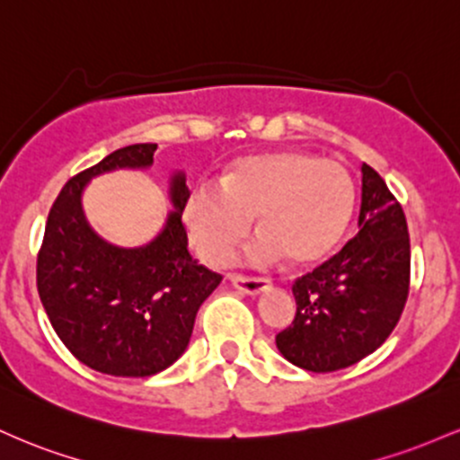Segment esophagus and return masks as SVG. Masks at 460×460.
I'll list each match as a JSON object with an SVG mask.
<instances>
[{"mask_svg": "<svg viewBox=\"0 0 460 460\" xmlns=\"http://www.w3.org/2000/svg\"><path fill=\"white\" fill-rule=\"evenodd\" d=\"M230 282L234 285L239 291L247 293V296H261V293H265L267 288L271 287L270 280H265V278H247V276H230Z\"/></svg>", "mask_w": 460, "mask_h": 460, "instance_id": "34e87169", "label": "esophagus"}]
</instances>
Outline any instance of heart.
<instances>
[{"label": "heart", "instance_id": "1", "mask_svg": "<svg viewBox=\"0 0 460 460\" xmlns=\"http://www.w3.org/2000/svg\"><path fill=\"white\" fill-rule=\"evenodd\" d=\"M354 208V182L337 161L282 149L236 161L219 189L202 184L184 206L190 243L208 265H226L256 219L258 239L245 261L267 265L287 256L304 267L341 239Z\"/></svg>", "mask_w": 460, "mask_h": 460}]
</instances>
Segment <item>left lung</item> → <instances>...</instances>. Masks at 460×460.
I'll list each match as a JSON object with an SVG mask.
<instances>
[{"label":"left lung","mask_w":460,"mask_h":460,"mask_svg":"<svg viewBox=\"0 0 460 460\" xmlns=\"http://www.w3.org/2000/svg\"><path fill=\"white\" fill-rule=\"evenodd\" d=\"M358 232L339 254L293 285L296 319L278 332L288 363L326 374L380 348L400 322L411 285V241L402 206L363 163Z\"/></svg>","instance_id":"left-lung-1"}]
</instances>
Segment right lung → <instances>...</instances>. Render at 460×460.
Wrapping results in <instances>:
<instances>
[{"label":"right lung","mask_w":460,"mask_h":460,"mask_svg":"<svg viewBox=\"0 0 460 460\" xmlns=\"http://www.w3.org/2000/svg\"><path fill=\"white\" fill-rule=\"evenodd\" d=\"M156 147H121L74 175L51 206L36 261V287L51 328L80 363L108 376L146 378L173 365L187 349L199 306L221 282L189 254L182 210L190 193L182 172L169 182L175 210L147 245L117 247L86 221L82 190L89 180L146 169Z\"/></svg>","instance_id":"1"}]
</instances>
